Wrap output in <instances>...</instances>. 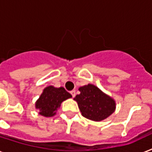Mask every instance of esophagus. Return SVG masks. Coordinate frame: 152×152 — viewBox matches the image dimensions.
<instances>
[{"mask_svg":"<svg viewBox=\"0 0 152 152\" xmlns=\"http://www.w3.org/2000/svg\"><path fill=\"white\" fill-rule=\"evenodd\" d=\"M70 94H72V97H74L75 96H76V91H75V90H73V91H72L71 92H70Z\"/></svg>","mask_w":152,"mask_h":152,"instance_id":"esophagus-1","label":"esophagus"}]
</instances>
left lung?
Segmentation results:
<instances>
[{
  "label": "left lung",
  "mask_w": 152,
  "mask_h": 152,
  "mask_svg": "<svg viewBox=\"0 0 152 152\" xmlns=\"http://www.w3.org/2000/svg\"><path fill=\"white\" fill-rule=\"evenodd\" d=\"M79 91L80 94L74 97V100L85 118L99 122L107 119L115 110V101L95 85L89 83L80 87Z\"/></svg>",
  "instance_id": "obj_1"
}]
</instances>
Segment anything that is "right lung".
Wrapping results in <instances>:
<instances>
[{
  "label": "right lung",
  "instance_id": "1",
  "mask_svg": "<svg viewBox=\"0 0 152 152\" xmlns=\"http://www.w3.org/2000/svg\"><path fill=\"white\" fill-rule=\"evenodd\" d=\"M72 95L65 91L64 87L48 86L35 103V108L40 111L39 114L44 117L54 116L60 108L61 102L71 98Z\"/></svg>",
  "mask_w": 152,
  "mask_h": 152
}]
</instances>
